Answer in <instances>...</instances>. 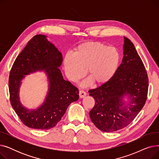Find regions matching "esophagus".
<instances>
[{
    "instance_id": "esophagus-1",
    "label": "esophagus",
    "mask_w": 159,
    "mask_h": 159,
    "mask_svg": "<svg viewBox=\"0 0 159 159\" xmlns=\"http://www.w3.org/2000/svg\"><path fill=\"white\" fill-rule=\"evenodd\" d=\"M86 95V93L84 91H83V90H80L79 91V97H80V98H84Z\"/></svg>"
}]
</instances>
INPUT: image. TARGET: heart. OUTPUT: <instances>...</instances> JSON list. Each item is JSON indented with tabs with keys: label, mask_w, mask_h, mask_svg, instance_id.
Wrapping results in <instances>:
<instances>
[{
	"label": "heart",
	"mask_w": 159,
	"mask_h": 159,
	"mask_svg": "<svg viewBox=\"0 0 159 159\" xmlns=\"http://www.w3.org/2000/svg\"><path fill=\"white\" fill-rule=\"evenodd\" d=\"M119 61V53L115 48L98 42H89L79 46L73 55L66 54L64 66L71 80H79L84 77L87 71L89 79L83 86H87L92 81L95 84L101 85L112 78Z\"/></svg>",
	"instance_id": "heart-1"
}]
</instances>
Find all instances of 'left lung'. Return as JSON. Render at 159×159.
<instances>
[{
  "mask_svg": "<svg viewBox=\"0 0 159 159\" xmlns=\"http://www.w3.org/2000/svg\"><path fill=\"white\" fill-rule=\"evenodd\" d=\"M122 61L112 78L89 90L95 98L89 111L91 121L104 132L119 131L129 124L144 106L148 77L144 65L131 40L124 37ZM127 96L129 101H123Z\"/></svg>",
  "mask_w": 159,
  "mask_h": 159,
  "instance_id": "1",
  "label": "left lung"
}]
</instances>
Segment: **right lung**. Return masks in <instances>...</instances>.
<instances>
[{"label":"right lung","mask_w":159,"mask_h":159,"mask_svg":"<svg viewBox=\"0 0 159 159\" xmlns=\"http://www.w3.org/2000/svg\"><path fill=\"white\" fill-rule=\"evenodd\" d=\"M62 63V53L43 35L33 37L16 57L10 73V98L13 110L25 126L51 129L61 120L69 105L79 99L78 88L63 79L59 69ZM43 70L49 81L45 101L37 109L28 110L20 102L21 80L25 75Z\"/></svg>","instance_id":"right-lung-1"}]
</instances>
